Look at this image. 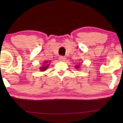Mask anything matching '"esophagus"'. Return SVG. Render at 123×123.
<instances>
[{"label":"esophagus","instance_id":"obj_1","mask_svg":"<svg viewBox=\"0 0 123 123\" xmlns=\"http://www.w3.org/2000/svg\"><path fill=\"white\" fill-rule=\"evenodd\" d=\"M59 60H60V61H64V60H65V58L64 56H60L59 58Z\"/></svg>","mask_w":123,"mask_h":123}]
</instances>
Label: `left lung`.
Returning a JSON list of instances; mask_svg holds the SVG:
<instances>
[{
    "mask_svg": "<svg viewBox=\"0 0 123 123\" xmlns=\"http://www.w3.org/2000/svg\"><path fill=\"white\" fill-rule=\"evenodd\" d=\"M75 68H78V67H77V66H75Z\"/></svg>",
    "mask_w": 123,
    "mask_h": 123,
    "instance_id": "8db88e82",
    "label": "left lung"
}]
</instances>
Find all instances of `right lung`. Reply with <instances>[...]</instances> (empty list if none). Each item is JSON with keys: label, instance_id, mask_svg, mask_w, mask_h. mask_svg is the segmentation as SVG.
<instances>
[{"label": "right lung", "instance_id": "add662e5", "mask_svg": "<svg viewBox=\"0 0 123 123\" xmlns=\"http://www.w3.org/2000/svg\"><path fill=\"white\" fill-rule=\"evenodd\" d=\"M48 63V62H45V63ZM45 63H43V67H41V68H40V70H41V71H45V70H46V69L48 68V67H49V64H48V65H45Z\"/></svg>", "mask_w": 123, "mask_h": 123}]
</instances>
